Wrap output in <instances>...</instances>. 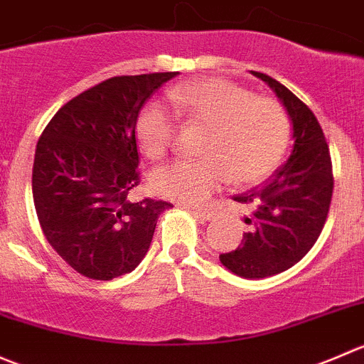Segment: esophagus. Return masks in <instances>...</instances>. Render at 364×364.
I'll return each mask as SVG.
<instances>
[{"mask_svg": "<svg viewBox=\"0 0 364 364\" xmlns=\"http://www.w3.org/2000/svg\"><path fill=\"white\" fill-rule=\"evenodd\" d=\"M191 210H193V214L196 215V219H200V221H208V219L212 218V214L207 208H191Z\"/></svg>", "mask_w": 364, "mask_h": 364, "instance_id": "esophagus-1", "label": "esophagus"}]
</instances>
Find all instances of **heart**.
<instances>
[{
    "label": "heart",
    "instance_id": "obj_1",
    "mask_svg": "<svg viewBox=\"0 0 364 364\" xmlns=\"http://www.w3.org/2000/svg\"><path fill=\"white\" fill-rule=\"evenodd\" d=\"M178 120L203 129L196 161H178L156 171L161 196L198 205L228 178L233 186L264 181L282 163L292 134L287 107L271 97L226 79H196L166 93ZM177 124L161 104L149 102L134 120V138L149 159H161L175 141Z\"/></svg>",
    "mask_w": 364,
    "mask_h": 364
}]
</instances>
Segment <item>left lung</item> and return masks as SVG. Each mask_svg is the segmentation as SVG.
Segmentation results:
<instances>
[{"instance_id": "obj_1", "label": "left lung", "mask_w": 364, "mask_h": 364, "mask_svg": "<svg viewBox=\"0 0 364 364\" xmlns=\"http://www.w3.org/2000/svg\"><path fill=\"white\" fill-rule=\"evenodd\" d=\"M253 74L285 104L296 141L290 159L264 186L233 196L250 210L244 218L250 232L239 247L219 258L242 278H265L296 265L316 242L329 214L334 177L329 145L313 111L271 75Z\"/></svg>"}]
</instances>
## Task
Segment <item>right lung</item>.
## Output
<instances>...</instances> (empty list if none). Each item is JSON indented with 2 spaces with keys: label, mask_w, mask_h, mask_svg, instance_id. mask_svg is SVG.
Returning <instances> with one entry per match:
<instances>
[{
  "label": "right lung",
  "mask_w": 364,
  "mask_h": 364,
  "mask_svg": "<svg viewBox=\"0 0 364 364\" xmlns=\"http://www.w3.org/2000/svg\"><path fill=\"white\" fill-rule=\"evenodd\" d=\"M178 72L117 75L56 111L37 143L33 201L53 250L79 274L109 279L134 271L168 201L131 203L139 178L134 120Z\"/></svg>",
  "instance_id": "right-lung-1"
}]
</instances>
